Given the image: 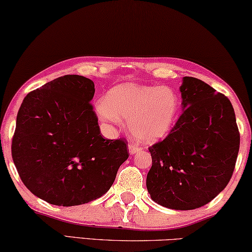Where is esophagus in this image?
Segmentation results:
<instances>
[{
  "mask_svg": "<svg viewBox=\"0 0 252 252\" xmlns=\"http://www.w3.org/2000/svg\"><path fill=\"white\" fill-rule=\"evenodd\" d=\"M140 150H141V148L137 145H133V143H130L129 145V153L131 155L138 153V151H140Z\"/></svg>",
  "mask_w": 252,
  "mask_h": 252,
  "instance_id": "obj_1",
  "label": "esophagus"
}]
</instances>
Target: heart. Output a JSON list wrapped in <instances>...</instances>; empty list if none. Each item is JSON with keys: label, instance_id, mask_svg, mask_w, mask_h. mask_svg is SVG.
Masks as SVG:
<instances>
[{"label": "heart", "instance_id": "1", "mask_svg": "<svg viewBox=\"0 0 252 252\" xmlns=\"http://www.w3.org/2000/svg\"><path fill=\"white\" fill-rule=\"evenodd\" d=\"M178 105L177 94L169 87L127 83L107 92L106 98L97 102L96 112L101 121L107 125L127 120V127L135 139L155 142L169 132Z\"/></svg>", "mask_w": 252, "mask_h": 252}]
</instances>
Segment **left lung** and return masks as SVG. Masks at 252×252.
Segmentation results:
<instances>
[{"instance_id": "8db88e82", "label": "left lung", "mask_w": 252, "mask_h": 252, "mask_svg": "<svg viewBox=\"0 0 252 252\" xmlns=\"http://www.w3.org/2000/svg\"><path fill=\"white\" fill-rule=\"evenodd\" d=\"M183 112L163 140L149 147L147 189L156 203L194 210L212 201L232 177L240 147L233 106L201 79L184 77Z\"/></svg>"}]
</instances>
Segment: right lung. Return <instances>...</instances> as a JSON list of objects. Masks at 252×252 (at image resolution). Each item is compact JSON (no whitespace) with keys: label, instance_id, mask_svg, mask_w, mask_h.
<instances>
[{"label":"right lung","instance_id":"obj_1","mask_svg":"<svg viewBox=\"0 0 252 252\" xmlns=\"http://www.w3.org/2000/svg\"><path fill=\"white\" fill-rule=\"evenodd\" d=\"M94 93L90 78L65 75L30 92L19 109L12 158L27 189L50 204L101 197L129 157L125 139L101 135Z\"/></svg>","mask_w":252,"mask_h":252}]
</instances>
